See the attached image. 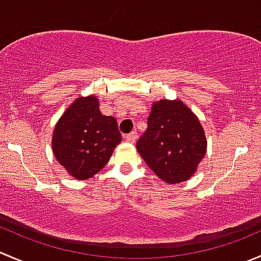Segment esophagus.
<instances>
[{
    "label": "esophagus",
    "mask_w": 261,
    "mask_h": 261,
    "mask_svg": "<svg viewBox=\"0 0 261 261\" xmlns=\"http://www.w3.org/2000/svg\"><path fill=\"white\" fill-rule=\"evenodd\" d=\"M136 139H138V134H136V131H131L130 134H127V135L125 136V140L127 141V143H131V144L135 143Z\"/></svg>",
    "instance_id": "esophagus-1"
}]
</instances>
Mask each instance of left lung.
Masks as SVG:
<instances>
[{"mask_svg": "<svg viewBox=\"0 0 261 261\" xmlns=\"http://www.w3.org/2000/svg\"><path fill=\"white\" fill-rule=\"evenodd\" d=\"M136 149L149 168L167 184L187 181L206 151L200 121L181 100L162 99L151 107L148 128Z\"/></svg>", "mask_w": 261, "mask_h": 261, "instance_id": "1", "label": "left lung"}]
</instances>
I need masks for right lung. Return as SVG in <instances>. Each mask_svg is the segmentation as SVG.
Masks as SVG:
<instances>
[{
    "instance_id": "add662e5",
    "label": "right lung",
    "mask_w": 261,
    "mask_h": 261,
    "mask_svg": "<svg viewBox=\"0 0 261 261\" xmlns=\"http://www.w3.org/2000/svg\"><path fill=\"white\" fill-rule=\"evenodd\" d=\"M120 141L116 118L102 115L98 98L88 95L76 98L56 123L52 150L70 176L83 181L107 164Z\"/></svg>"
}]
</instances>
